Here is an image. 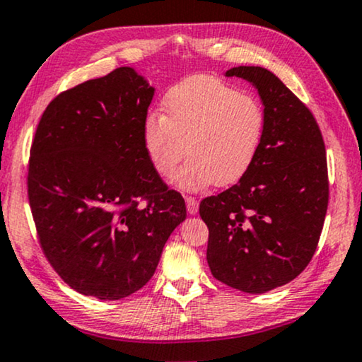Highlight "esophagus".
<instances>
[{
    "instance_id": "obj_1",
    "label": "esophagus",
    "mask_w": 362,
    "mask_h": 362,
    "mask_svg": "<svg viewBox=\"0 0 362 362\" xmlns=\"http://www.w3.org/2000/svg\"><path fill=\"white\" fill-rule=\"evenodd\" d=\"M185 204H187V211H189L190 215H195L197 211H199V200L195 199V197H185Z\"/></svg>"
}]
</instances>
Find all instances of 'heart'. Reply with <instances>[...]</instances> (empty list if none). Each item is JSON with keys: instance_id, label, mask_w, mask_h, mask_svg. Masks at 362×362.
Here are the masks:
<instances>
[{"instance_id": "heart-1", "label": "heart", "mask_w": 362, "mask_h": 362, "mask_svg": "<svg viewBox=\"0 0 362 362\" xmlns=\"http://www.w3.org/2000/svg\"><path fill=\"white\" fill-rule=\"evenodd\" d=\"M163 114L144 124V147L157 172L170 173L184 190H202L238 182L257 160L263 146L267 115L258 99L214 76H194L168 90Z\"/></svg>"}]
</instances>
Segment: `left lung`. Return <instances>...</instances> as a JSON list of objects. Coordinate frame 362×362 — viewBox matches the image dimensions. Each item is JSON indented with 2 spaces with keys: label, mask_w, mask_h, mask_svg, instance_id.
Returning <instances> with one entry per match:
<instances>
[{
  "label": "left lung",
  "mask_w": 362,
  "mask_h": 362,
  "mask_svg": "<svg viewBox=\"0 0 362 362\" xmlns=\"http://www.w3.org/2000/svg\"><path fill=\"white\" fill-rule=\"evenodd\" d=\"M226 76L258 89L267 129L252 168L202 200L200 216L211 274L257 295L295 279L316 252L329 200L326 148L315 115L273 72L238 66Z\"/></svg>",
  "instance_id": "obj_1"
}]
</instances>
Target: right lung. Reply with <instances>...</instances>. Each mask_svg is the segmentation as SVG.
Returning a JSON list of instances; mask_svg holds the SVG:
<instances>
[{
  "label": "right lung",
  "mask_w": 362,
  "mask_h": 362,
  "mask_svg": "<svg viewBox=\"0 0 362 362\" xmlns=\"http://www.w3.org/2000/svg\"><path fill=\"white\" fill-rule=\"evenodd\" d=\"M152 98L142 76L117 67L56 95L37 124L28 165L37 240L62 281L86 296L141 290L187 216L144 147Z\"/></svg>",
  "instance_id": "1"
}]
</instances>
